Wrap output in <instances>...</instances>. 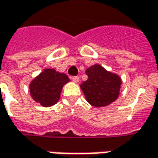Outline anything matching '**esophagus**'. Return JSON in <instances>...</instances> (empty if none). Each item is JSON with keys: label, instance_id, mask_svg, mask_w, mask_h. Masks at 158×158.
Wrapping results in <instances>:
<instances>
[{"label": "esophagus", "instance_id": "esophagus-1", "mask_svg": "<svg viewBox=\"0 0 158 158\" xmlns=\"http://www.w3.org/2000/svg\"><path fill=\"white\" fill-rule=\"evenodd\" d=\"M71 79L75 82V83H78L79 81V78L78 76H74V77H71Z\"/></svg>", "mask_w": 158, "mask_h": 158}]
</instances>
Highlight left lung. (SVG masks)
Wrapping results in <instances>:
<instances>
[{
  "mask_svg": "<svg viewBox=\"0 0 158 158\" xmlns=\"http://www.w3.org/2000/svg\"><path fill=\"white\" fill-rule=\"evenodd\" d=\"M86 74L88 79L79 86L91 106L106 107L118 98L122 81L118 74L108 71L99 64L88 68Z\"/></svg>",
  "mask_w": 158,
  "mask_h": 158,
  "instance_id": "8db88e82",
  "label": "left lung"
}]
</instances>
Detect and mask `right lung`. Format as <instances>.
<instances>
[{
  "label": "right lung",
  "mask_w": 158,
  "mask_h": 158,
  "mask_svg": "<svg viewBox=\"0 0 158 158\" xmlns=\"http://www.w3.org/2000/svg\"><path fill=\"white\" fill-rule=\"evenodd\" d=\"M69 81L65 73L45 69L30 83V93L34 101L42 107H51L59 101L62 88Z\"/></svg>",
  "instance_id": "1"
}]
</instances>
